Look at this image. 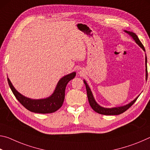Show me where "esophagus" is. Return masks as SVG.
Returning <instances> with one entry per match:
<instances>
[{
    "label": "esophagus",
    "instance_id": "1",
    "mask_svg": "<svg viewBox=\"0 0 150 150\" xmlns=\"http://www.w3.org/2000/svg\"><path fill=\"white\" fill-rule=\"evenodd\" d=\"M83 70L81 69V68H79V69H77V73H79V74H80V75H83Z\"/></svg>",
    "mask_w": 150,
    "mask_h": 150
}]
</instances>
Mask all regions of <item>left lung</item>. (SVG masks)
<instances>
[{
    "label": "left lung",
    "instance_id": "obj_1",
    "mask_svg": "<svg viewBox=\"0 0 150 150\" xmlns=\"http://www.w3.org/2000/svg\"><path fill=\"white\" fill-rule=\"evenodd\" d=\"M124 32H126L127 34H128L130 35V36L132 37V38L135 40L136 44H138L141 48H142V50H143L144 52H146L145 48H144L143 44H142L140 40H139L138 37L137 36V35L135 34V33L132 32L130 31H126V30H124ZM146 79H148V69H147V57H146ZM83 81H84V83H85V87H86V89H87L88 103H89L91 108H92L93 110L96 112L100 114V115H120V114L124 112L126 110H128V109L130 108L134 103L136 102L137 98H138L139 96H137L135 99L126 105H124L122 106H119V107L110 108H104V107H102V106H100V105H98L97 103L96 102L95 98H94V97H93V95L92 94V92H91V88H89V87H88V85L87 83V82H86L85 80Z\"/></svg>",
    "mask_w": 150,
    "mask_h": 150
}]
</instances>
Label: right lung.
I'll return each instance as SVG.
<instances>
[{"label":"right lung","instance_id":"right-lung-1","mask_svg":"<svg viewBox=\"0 0 150 150\" xmlns=\"http://www.w3.org/2000/svg\"><path fill=\"white\" fill-rule=\"evenodd\" d=\"M76 73L73 72L62 77L59 81L54 93L49 97L43 99H31L18 92L8 78V83L16 99L28 110L35 113H52L59 109L65 98V91L69 81L75 77Z\"/></svg>","mask_w":150,"mask_h":150}]
</instances>
